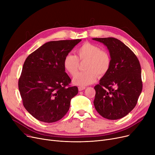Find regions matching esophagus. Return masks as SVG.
<instances>
[{
    "instance_id": "1",
    "label": "esophagus",
    "mask_w": 155,
    "mask_h": 155,
    "mask_svg": "<svg viewBox=\"0 0 155 155\" xmlns=\"http://www.w3.org/2000/svg\"><path fill=\"white\" fill-rule=\"evenodd\" d=\"M85 88V87L80 86V87H78V91H84Z\"/></svg>"
}]
</instances>
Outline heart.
<instances>
[{
	"label": "heart",
	"mask_w": 155,
	"mask_h": 155,
	"mask_svg": "<svg viewBox=\"0 0 155 155\" xmlns=\"http://www.w3.org/2000/svg\"><path fill=\"white\" fill-rule=\"evenodd\" d=\"M77 56L68 54L64 58L63 67L68 73L74 76L78 69L79 61L86 60L84 71L80 72L73 78V83L79 86H85L94 83L98 74L102 76L106 73L111 64L108 52L102 50L99 46L90 43H85L78 47Z\"/></svg>",
	"instance_id": "1"
}]
</instances>
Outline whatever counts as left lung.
<instances>
[{
	"instance_id": "8db88e82",
	"label": "left lung",
	"mask_w": 155,
	"mask_h": 155,
	"mask_svg": "<svg viewBox=\"0 0 155 155\" xmlns=\"http://www.w3.org/2000/svg\"><path fill=\"white\" fill-rule=\"evenodd\" d=\"M93 39L107 47L111 58L109 71L94 87L95 108L107 119L123 118L135 107L142 91L140 61L131 49L116 38Z\"/></svg>"
}]
</instances>
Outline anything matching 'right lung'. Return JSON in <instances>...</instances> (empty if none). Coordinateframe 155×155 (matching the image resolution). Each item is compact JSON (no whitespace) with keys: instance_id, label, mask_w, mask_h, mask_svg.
Returning <instances> with one entry per match:
<instances>
[{"instance_id":"add662e5","label":"right lung","mask_w":155,"mask_h":155,"mask_svg":"<svg viewBox=\"0 0 155 155\" xmlns=\"http://www.w3.org/2000/svg\"><path fill=\"white\" fill-rule=\"evenodd\" d=\"M81 39L53 41L31 53L24 63L18 87L24 107L47 123L60 120L69 110L78 87L70 86L63 60Z\"/></svg>"}]
</instances>
